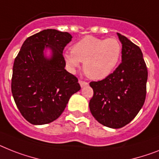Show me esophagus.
Wrapping results in <instances>:
<instances>
[{
    "instance_id": "34e87169",
    "label": "esophagus",
    "mask_w": 159,
    "mask_h": 159,
    "mask_svg": "<svg viewBox=\"0 0 159 159\" xmlns=\"http://www.w3.org/2000/svg\"><path fill=\"white\" fill-rule=\"evenodd\" d=\"M80 84L81 88H84L85 87V86H87V85L89 84V83L84 80H80Z\"/></svg>"
}]
</instances>
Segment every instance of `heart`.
I'll return each instance as SVG.
<instances>
[{"label":"heart","instance_id":"1","mask_svg":"<svg viewBox=\"0 0 159 159\" xmlns=\"http://www.w3.org/2000/svg\"><path fill=\"white\" fill-rule=\"evenodd\" d=\"M122 44L117 38L101 39L85 36L65 52L64 59L68 67L75 70L84 62V70L89 78L102 80L111 75L119 64Z\"/></svg>","mask_w":159,"mask_h":159}]
</instances>
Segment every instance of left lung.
<instances>
[{"label": "left lung", "instance_id": "obj_1", "mask_svg": "<svg viewBox=\"0 0 159 159\" xmlns=\"http://www.w3.org/2000/svg\"><path fill=\"white\" fill-rule=\"evenodd\" d=\"M122 43V62L104 80L89 85L93 96L92 115L102 125L120 128L129 124L142 108L146 96L148 70L141 48L117 33Z\"/></svg>", "mask_w": 159, "mask_h": 159}]
</instances>
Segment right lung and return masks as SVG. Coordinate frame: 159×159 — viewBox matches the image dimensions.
I'll return each mask as SVG.
<instances>
[{
    "instance_id": "right-lung-1",
    "label": "right lung",
    "mask_w": 159,
    "mask_h": 159,
    "mask_svg": "<svg viewBox=\"0 0 159 159\" xmlns=\"http://www.w3.org/2000/svg\"><path fill=\"white\" fill-rule=\"evenodd\" d=\"M71 39L68 32L44 30L23 42L14 60L12 94L22 115L31 124L54 121L80 89L78 79L65 70L62 52ZM47 48L51 51L50 58L44 55Z\"/></svg>"
}]
</instances>
